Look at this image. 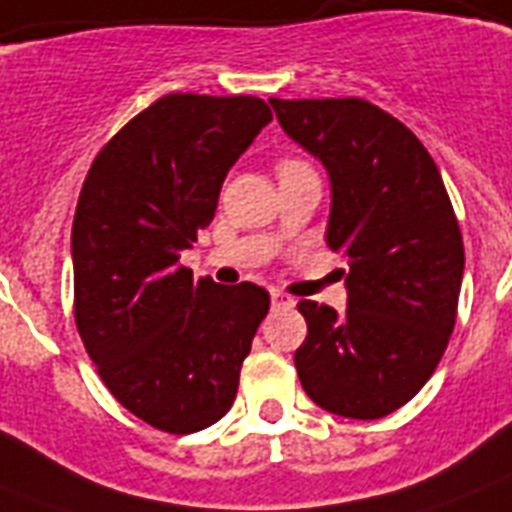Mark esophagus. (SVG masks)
Instances as JSON below:
<instances>
[{
    "mask_svg": "<svg viewBox=\"0 0 512 512\" xmlns=\"http://www.w3.org/2000/svg\"><path fill=\"white\" fill-rule=\"evenodd\" d=\"M271 305L279 311H289V308H295V300L284 292H271Z\"/></svg>",
    "mask_w": 512,
    "mask_h": 512,
    "instance_id": "34e87169",
    "label": "esophagus"
}]
</instances>
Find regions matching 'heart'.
Wrapping results in <instances>:
<instances>
[{"label":"heart","instance_id":"b5f03b06","mask_svg":"<svg viewBox=\"0 0 512 512\" xmlns=\"http://www.w3.org/2000/svg\"><path fill=\"white\" fill-rule=\"evenodd\" d=\"M292 164H300V162H281L279 170H284V167H292Z\"/></svg>","mask_w":512,"mask_h":512}]
</instances>
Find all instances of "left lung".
I'll return each mask as SVG.
<instances>
[{
	"instance_id": "left-lung-1",
	"label": "left lung",
	"mask_w": 512,
	"mask_h": 512,
	"mask_svg": "<svg viewBox=\"0 0 512 512\" xmlns=\"http://www.w3.org/2000/svg\"><path fill=\"white\" fill-rule=\"evenodd\" d=\"M268 103L327 167V244L348 257L345 313L297 303L308 324L297 377L321 409L380 420L430 380L457 321L465 249L452 201L417 135L369 100Z\"/></svg>"
}]
</instances>
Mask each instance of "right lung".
Instances as JSON below:
<instances>
[{
  "mask_svg": "<svg viewBox=\"0 0 512 512\" xmlns=\"http://www.w3.org/2000/svg\"><path fill=\"white\" fill-rule=\"evenodd\" d=\"M271 119L252 95L172 92L124 124L84 177L71 231L76 329L111 396L164 433H196L231 409L271 305L263 287L196 281L180 265Z\"/></svg>",
  "mask_w": 512,
  "mask_h": 512,
  "instance_id": "add662e5",
  "label": "right lung"
}]
</instances>
